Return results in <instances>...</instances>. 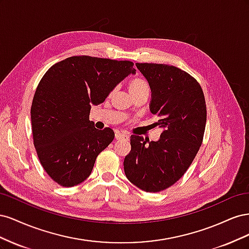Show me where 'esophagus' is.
<instances>
[{"label": "esophagus", "mask_w": 249, "mask_h": 249, "mask_svg": "<svg viewBox=\"0 0 249 249\" xmlns=\"http://www.w3.org/2000/svg\"><path fill=\"white\" fill-rule=\"evenodd\" d=\"M115 139L116 140H120V139H124V140H129L130 137L129 135H126L125 133H120V132H117L115 134Z\"/></svg>", "instance_id": "34e87169"}]
</instances>
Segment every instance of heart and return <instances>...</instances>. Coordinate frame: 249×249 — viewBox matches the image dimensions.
Listing matches in <instances>:
<instances>
[{
    "label": "heart",
    "mask_w": 249,
    "mask_h": 249,
    "mask_svg": "<svg viewBox=\"0 0 249 249\" xmlns=\"http://www.w3.org/2000/svg\"><path fill=\"white\" fill-rule=\"evenodd\" d=\"M129 90L131 94L138 92H149V86L147 82L142 79H134L129 83Z\"/></svg>",
    "instance_id": "heart-1"
}]
</instances>
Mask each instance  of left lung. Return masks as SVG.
<instances>
[{
	"label": "left lung",
	"instance_id": "8db88e82",
	"mask_svg": "<svg viewBox=\"0 0 249 249\" xmlns=\"http://www.w3.org/2000/svg\"><path fill=\"white\" fill-rule=\"evenodd\" d=\"M152 91L149 110L159 117L160 139L132 135L124 161L127 179L141 190L160 192L184 176L202 143L207 122L205 95L198 82L176 66L136 63Z\"/></svg>",
	"mask_w": 249,
	"mask_h": 249
}]
</instances>
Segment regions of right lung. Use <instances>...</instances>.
Listing matches in <instances>:
<instances>
[{
    "mask_svg": "<svg viewBox=\"0 0 249 249\" xmlns=\"http://www.w3.org/2000/svg\"><path fill=\"white\" fill-rule=\"evenodd\" d=\"M131 61L73 56L53 65L33 97L34 146L43 169L62 187L90 176L99 154L114 139L110 127L97 130L89 120L91 105H100L129 74Z\"/></svg>",
    "mask_w": 249,
    "mask_h": 249,
    "instance_id": "obj_1",
    "label": "right lung"
}]
</instances>
